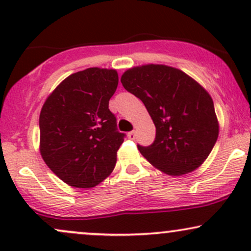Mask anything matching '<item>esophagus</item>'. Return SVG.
<instances>
[{
  "instance_id": "34e87169",
  "label": "esophagus",
  "mask_w": 251,
  "mask_h": 251,
  "mask_svg": "<svg viewBox=\"0 0 251 251\" xmlns=\"http://www.w3.org/2000/svg\"><path fill=\"white\" fill-rule=\"evenodd\" d=\"M127 137H128V139L134 140V139H135V132H134V131L128 132V133H127Z\"/></svg>"
}]
</instances>
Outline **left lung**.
Returning <instances> with one entry per match:
<instances>
[{"label":"left lung","instance_id":"left-lung-1","mask_svg":"<svg viewBox=\"0 0 251 251\" xmlns=\"http://www.w3.org/2000/svg\"><path fill=\"white\" fill-rule=\"evenodd\" d=\"M120 81L144 102L155 126L154 142L138 145L140 153L170 176L200 168L220 132L208 92L180 70L153 63L129 68Z\"/></svg>","mask_w":251,"mask_h":251}]
</instances>
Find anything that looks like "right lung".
Returning a JSON list of instances; mask_svg holds the SVG:
<instances>
[{
	"mask_svg": "<svg viewBox=\"0 0 251 251\" xmlns=\"http://www.w3.org/2000/svg\"><path fill=\"white\" fill-rule=\"evenodd\" d=\"M116 70L92 67L66 77L40 113V153L73 188L98 185L113 171L125 134L108 101L118 87Z\"/></svg>",
	"mask_w": 251,
	"mask_h": 251,
	"instance_id": "obj_1",
	"label": "right lung"
}]
</instances>
